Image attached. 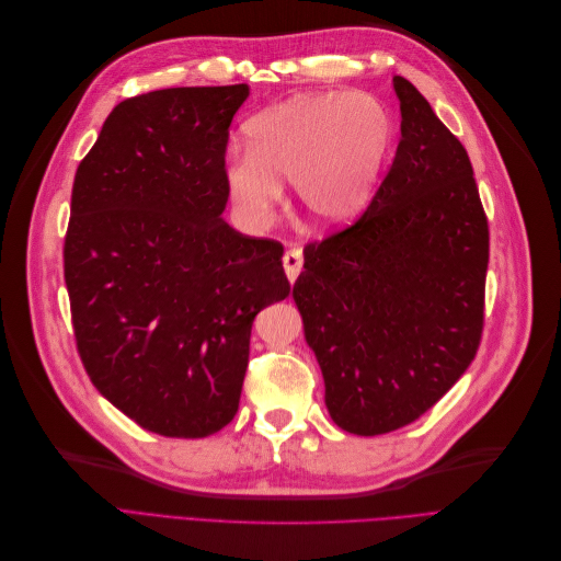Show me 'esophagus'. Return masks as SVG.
<instances>
[{
    "label": "esophagus",
    "mask_w": 561,
    "mask_h": 561,
    "mask_svg": "<svg viewBox=\"0 0 561 561\" xmlns=\"http://www.w3.org/2000/svg\"><path fill=\"white\" fill-rule=\"evenodd\" d=\"M301 266H304L301 248H290V250L283 254V268H285V276H287V280H290V283L297 280Z\"/></svg>",
    "instance_id": "34e87169"
}]
</instances>
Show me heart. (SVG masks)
<instances>
[{"label": "heart", "mask_w": 561, "mask_h": 561, "mask_svg": "<svg viewBox=\"0 0 561 561\" xmlns=\"http://www.w3.org/2000/svg\"><path fill=\"white\" fill-rule=\"evenodd\" d=\"M245 151H233L225 182L248 222H264L293 180L313 225L342 227L375 198L393 149V116L379 98L353 91L307 93L271 105L243 126Z\"/></svg>", "instance_id": "heart-1"}]
</instances>
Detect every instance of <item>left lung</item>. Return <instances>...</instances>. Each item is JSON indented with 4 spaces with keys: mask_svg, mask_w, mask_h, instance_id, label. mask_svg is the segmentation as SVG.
<instances>
[{
    "mask_svg": "<svg viewBox=\"0 0 561 561\" xmlns=\"http://www.w3.org/2000/svg\"><path fill=\"white\" fill-rule=\"evenodd\" d=\"M400 142L358 222L309 243L293 297L339 428L416 421L480 346L489 227L468 151L428 100L393 77Z\"/></svg>",
    "mask_w": 561,
    "mask_h": 561,
    "instance_id": "obj_1",
    "label": "left lung"
}]
</instances>
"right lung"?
Instances as JSON below:
<instances>
[{
  "instance_id": "right-lung-1",
  "label": "right lung",
  "mask_w": 561,
  "mask_h": 561,
  "mask_svg": "<svg viewBox=\"0 0 561 561\" xmlns=\"http://www.w3.org/2000/svg\"><path fill=\"white\" fill-rule=\"evenodd\" d=\"M236 87L118 103L77 168L65 285L81 363L145 431L208 437L239 412L252 320L290 295L283 245L231 229Z\"/></svg>"
}]
</instances>
